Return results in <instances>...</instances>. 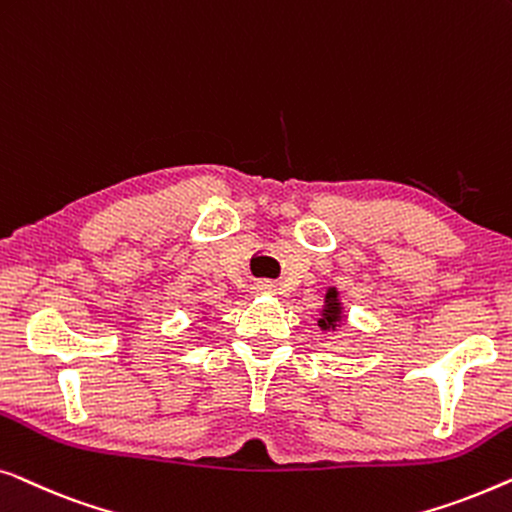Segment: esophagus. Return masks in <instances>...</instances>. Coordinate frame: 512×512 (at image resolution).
<instances>
[{
    "mask_svg": "<svg viewBox=\"0 0 512 512\" xmlns=\"http://www.w3.org/2000/svg\"><path fill=\"white\" fill-rule=\"evenodd\" d=\"M257 290H259V292H271L273 285H271V283H259Z\"/></svg>",
    "mask_w": 512,
    "mask_h": 512,
    "instance_id": "esophagus-1",
    "label": "esophagus"
}]
</instances>
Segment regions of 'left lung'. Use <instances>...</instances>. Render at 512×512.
Returning a JSON list of instances; mask_svg holds the SVG:
<instances>
[{"instance_id": "8db88e82", "label": "left lung", "mask_w": 512, "mask_h": 512, "mask_svg": "<svg viewBox=\"0 0 512 512\" xmlns=\"http://www.w3.org/2000/svg\"><path fill=\"white\" fill-rule=\"evenodd\" d=\"M343 320V308L341 301H338V292L336 287H331L325 297V308H322V318H320V327L322 329H336L338 322Z\"/></svg>"}]
</instances>
